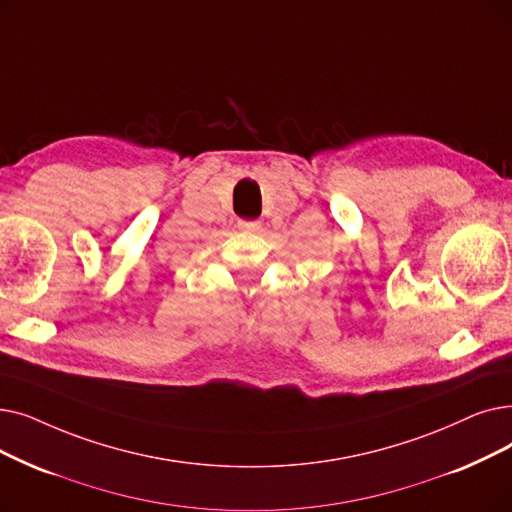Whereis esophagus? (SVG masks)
<instances>
[{
  "instance_id": "1",
  "label": "esophagus",
  "mask_w": 512,
  "mask_h": 512,
  "mask_svg": "<svg viewBox=\"0 0 512 512\" xmlns=\"http://www.w3.org/2000/svg\"><path fill=\"white\" fill-rule=\"evenodd\" d=\"M238 228L247 230V232H257L261 228L259 221H247V219H238Z\"/></svg>"
}]
</instances>
